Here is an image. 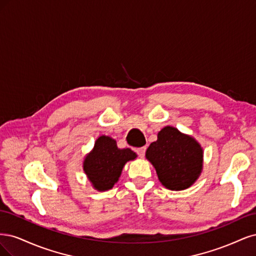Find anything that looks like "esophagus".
Returning <instances> with one entry per match:
<instances>
[{
	"mask_svg": "<svg viewBox=\"0 0 256 256\" xmlns=\"http://www.w3.org/2000/svg\"><path fill=\"white\" fill-rule=\"evenodd\" d=\"M146 146H142V148H139V149H137V150H136L137 154L140 156V158H144V153H146Z\"/></svg>",
	"mask_w": 256,
	"mask_h": 256,
	"instance_id": "esophagus-1",
	"label": "esophagus"
}]
</instances>
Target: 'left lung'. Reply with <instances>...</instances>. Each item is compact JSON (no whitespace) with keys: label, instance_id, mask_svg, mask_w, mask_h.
<instances>
[{"label":"left lung","instance_id":"left-lung-1","mask_svg":"<svg viewBox=\"0 0 256 256\" xmlns=\"http://www.w3.org/2000/svg\"><path fill=\"white\" fill-rule=\"evenodd\" d=\"M146 158L160 182L170 190H185L201 176L203 148L196 140L170 126L162 128L158 140L146 149Z\"/></svg>","mask_w":256,"mask_h":256}]
</instances>
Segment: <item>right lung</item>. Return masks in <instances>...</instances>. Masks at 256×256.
<instances>
[{
    "instance_id": "add662e5",
    "label": "right lung",
    "mask_w": 256,
    "mask_h": 256,
    "mask_svg": "<svg viewBox=\"0 0 256 256\" xmlns=\"http://www.w3.org/2000/svg\"><path fill=\"white\" fill-rule=\"evenodd\" d=\"M136 158L137 154L128 148L119 149L116 140L102 135L85 156L83 170L96 190L106 192L118 182L126 164Z\"/></svg>"
}]
</instances>
